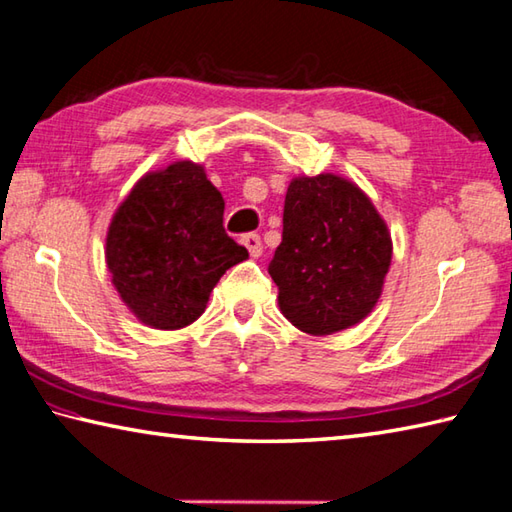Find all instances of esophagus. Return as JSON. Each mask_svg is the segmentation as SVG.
<instances>
[{
  "label": "esophagus",
  "instance_id": "1",
  "mask_svg": "<svg viewBox=\"0 0 512 512\" xmlns=\"http://www.w3.org/2000/svg\"><path fill=\"white\" fill-rule=\"evenodd\" d=\"M242 244L248 248L250 257H259V255H262L264 244H262V237H259V235H255V233L244 235V237H242Z\"/></svg>",
  "mask_w": 512,
  "mask_h": 512
}]
</instances>
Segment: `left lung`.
<instances>
[{
    "label": "left lung",
    "instance_id": "left-lung-1",
    "mask_svg": "<svg viewBox=\"0 0 512 512\" xmlns=\"http://www.w3.org/2000/svg\"><path fill=\"white\" fill-rule=\"evenodd\" d=\"M393 259L388 226L357 184L322 173L295 177L284 233L268 273L279 310L308 335H333L375 308Z\"/></svg>",
    "mask_w": 512,
    "mask_h": 512
}]
</instances>
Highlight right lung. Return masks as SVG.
Wrapping results in <instances>:
<instances>
[{
  "label": "right lung",
  "instance_id": "add662e5",
  "mask_svg": "<svg viewBox=\"0 0 512 512\" xmlns=\"http://www.w3.org/2000/svg\"><path fill=\"white\" fill-rule=\"evenodd\" d=\"M246 257L224 230L222 193L204 166L186 159L139 179L106 235L119 297L139 322L159 330L193 324L219 277Z\"/></svg>",
  "mask_w": 512,
  "mask_h": 512
}]
</instances>
